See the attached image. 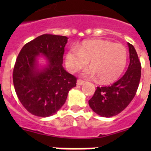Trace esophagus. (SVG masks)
<instances>
[{"instance_id": "obj_1", "label": "esophagus", "mask_w": 151, "mask_h": 151, "mask_svg": "<svg viewBox=\"0 0 151 151\" xmlns=\"http://www.w3.org/2000/svg\"><path fill=\"white\" fill-rule=\"evenodd\" d=\"M85 82H84V81H82V80L78 79V80H77L76 84H77V85H84V84H85Z\"/></svg>"}]
</instances>
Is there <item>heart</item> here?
<instances>
[{
    "label": "heart",
    "mask_w": 151,
    "mask_h": 151,
    "mask_svg": "<svg viewBox=\"0 0 151 151\" xmlns=\"http://www.w3.org/2000/svg\"><path fill=\"white\" fill-rule=\"evenodd\" d=\"M89 60L91 67L84 71V76H97L101 83H111L123 73L127 62V50L120 44L96 39L83 41L78 49L72 47L66 55V67L71 73L85 67Z\"/></svg>",
    "instance_id": "b5f03b06"
}]
</instances>
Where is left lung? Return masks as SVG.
Returning a JSON list of instances; mask_svg holds the SVG:
<instances>
[{"instance_id":"1","label":"left lung","mask_w":151,"mask_h":151,"mask_svg":"<svg viewBox=\"0 0 151 151\" xmlns=\"http://www.w3.org/2000/svg\"><path fill=\"white\" fill-rule=\"evenodd\" d=\"M129 67L125 75L110 86L97 87L88 101L92 110L103 117L116 116L125 110L132 101L141 79V63L134 46L128 43Z\"/></svg>"}]
</instances>
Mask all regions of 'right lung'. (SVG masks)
Instances as JSON below:
<instances>
[{
    "label": "right lung",
    "instance_id": "right-lung-1",
    "mask_svg": "<svg viewBox=\"0 0 151 151\" xmlns=\"http://www.w3.org/2000/svg\"><path fill=\"white\" fill-rule=\"evenodd\" d=\"M66 36L45 34L25 45L13 69L14 88L22 106L40 117L54 115L63 106L69 90L76 86V78L63 67ZM44 56L45 67L37 58Z\"/></svg>",
    "mask_w": 151,
    "mask_h": 151
}]
</instances>
